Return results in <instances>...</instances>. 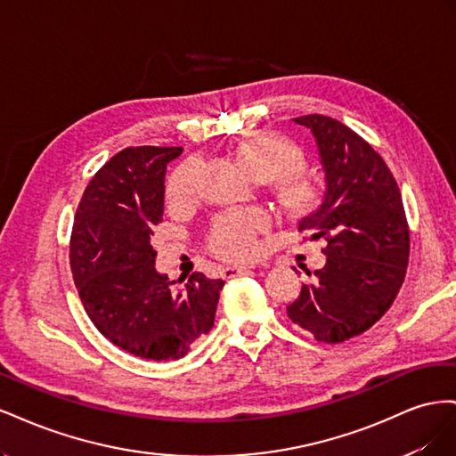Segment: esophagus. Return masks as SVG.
<instances>
[{
    "label": "esophagus",
    "mask_w": 456,
    "mask_h": 456,
    "mask_svg": "<svg viewBox=\"0 0 456 456\" xmlns=\"http://www.w3.org/2000/svg\"><path fill=\"white\" fill-rule=\"evenodd\" d=\"M256 265H245V266H228V268H224L223 270V275L226 280H230V278H236V275H240V273H243V272H247V270H251V268H255ZM262 266H266V265H262Z\"/></svg>",
    "instance_id": "obj_1"
}]
</instances>
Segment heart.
<instances>
[{
	"instance_id": "1",
	"label": "heart",
	"mask_w": 456,
	"mask_h": 456,
	"mask_svg": "<svg viewBox=\"0 0 456 456\" xmlns=\"http://www.w3.org/2000/svg\"><path fill=\"white\" fill-rule=\"evenodd\" d=\"M240 167L258 183H266L268 194L285 218H305L323 200L322 183L305 171L306 158L302 150L281 136L255 133L247 134L230 148ZM200 163L188 161L178 167L167 183V203L184 209L198 198ZM262 211L223 215L209 232V249L220 258L245 260L258 251V236L268 228Z\"/></svg>"
}]
</instances>
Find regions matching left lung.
Returning a JSON list of instances; mask_svg holds the SVG:
<instances>
[{"label": "left lung", "instance_id": "obj_1", "mask_svg": "<svg viewBox=\"0 0 456 456\" xmlns=\"http://www.w3.org/2000/svg\"><path fill=\"white\" fill-rule=\"evenodd\" d=\"M295 121L312 131L325 171V200L298 224L325 243V266L306 272L287 315L317 342L338 344L390 310L407 272L409 224L394 175L365 139L329 116Z\"/></svg>", "mask_w": 456, "mask_h": 456}]
</instances>
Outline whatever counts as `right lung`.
<instances>
[{
  "instance_id": "right-lung-1",
  "label": "right lung",
  "mask_w": 456,
  "mask_h": 456,
  "mask_svg": "<svg viewBox=\"0 0 456 456\" xmlns=\"http://www.w3.org/2000/svg\"><path fill=\"white\" fill-rule=\"evenodd\" d=\"M181 146H131L96 171L74 216L70 268L87 315L101 333L142 360L188 354L209 333L223 280L194 272L175 287L156 272L151 236L163 220L165 169Z\"/></svg>"
}]
</instances>
